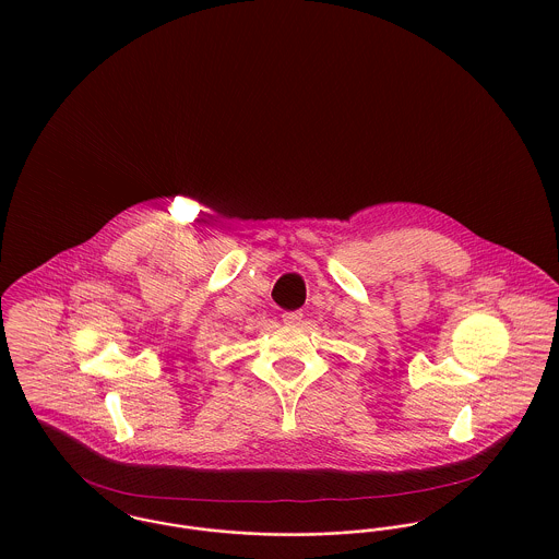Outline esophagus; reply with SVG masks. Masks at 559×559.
<instances>
[{
    "label": "esophagus",
    "instance_id": "esophagus-1",
    "mask_svg": "<svg viewBox=\"0 0 559 559\" xmlns=\"http://www.w3.org/2000/svg\"><path fill=\"white\" fill-rule=\"evenodd\" d=\"M282 319H284V322H286L288 326H299L301 320H304V312H301V310H297V312H286V314H282Z\"/></svg>",
    "mask_w": 559,
    "mask_h": 559
}]
</instances>
